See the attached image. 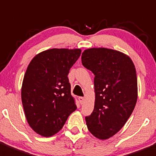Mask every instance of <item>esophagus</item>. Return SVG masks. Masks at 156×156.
I'll return each mask as SVG.
<instances>
[{"label": "esophagus", "mask_w": 156, "mask_h": 156, "mask_svg": "<svg viewBox=\"0 0 156 156\" xmlns=\"http://www.w3.org/2000/svg\"><path fill=\"white\" fill-rule=\"evenodd\" d=\"M78 101H79L80 104H84V98H83V97H79V98H78Z\"/></svg>", "instance_id": "esophagus-1"}]
</instances>
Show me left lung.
Masks as SVG:
<instances>
[{"mask_svg":"<svg viewBox=\"0 0 156 156\" xmlns=\"http://www.w3.org/2000/svg\"><path fill=\"white\" fill-rule=\"evenodd\" d=\"M81 62L94 75V107L86 124L92 135L107 140L124 126L136 104L135 66L128 55L107 48L86 49Z\"/></svg>","mask_w":156,"mask_h":156,"instance_id":"left-lung-1","label":"left lung"}]
</instances>
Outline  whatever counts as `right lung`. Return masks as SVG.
I'll list each match as a JSON object with an SVG mask.
<instances>
[{"label": "right lung", "instance_id": "1", "mask_svg": "<svg viewBox=\"0 0 156 156\" xmlns=\"http://www.w3.org/2000/svg\"><path fill=\"white\" fill-rule=\"evenodd\" d=\"M80 49H51L32 59L21 88L25 116L30 127L45 137L57 133L77 109L71 95L69 70Z\"/></svg>", "mask_w": 156, "mask_h": 156}]
</instances>
